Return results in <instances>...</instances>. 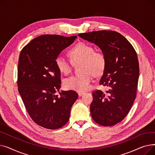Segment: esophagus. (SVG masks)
Returning <instances> with one entry per match:
<instances>
[{
	"mask_svg": "<svg viewBox=\"0 0 155 155\" xmlns=\"http://www.w3.org/2000/svg\"><path fill=\"white\" fill-rule=\"evenodd\" d=\"M85 94V92H78V95L80 97V96H82L83 94Z\"/></svg>",
	"mask_w": 155,
	"mask_h": 155,
	"instance_id": "1",
	"label": "esophagus"
}]
</instances>
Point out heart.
I'll list each match as a JSON object with an SVG mask.
<instances>
[{
	"label": "heart",
	"mask_w": 155,
	"mask_h": 155,
	"mask_svg": "<svg viewBox=\"0 0 155 155\" xmlns=\"http://www.w3.org/2000/svg\"><path fill=\"white\" fill-rule=\"evenodd\" d=\"M70 61L59 55L56 57L55 64L59 71L68 75L71 70V62L81 61L80 74L73 75L64 80V85L70 90L83 92L90 88L92 75H102L106 66V57L101 50H95L93 46L80 42L73 46L68 52Z\"/></svg>",
	"instance_id": "obj_1"
}]
</instances>
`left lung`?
I'll return each instance as SVG.
<instances>
[{
  "label": "left lung",
  "mask_w": 155,
  "mask_h": 155,
  "mask_svg": "<svg viewBox=\"0 0 155 155\" xmlns=\"http://www.w3.org/2000/svg\"><path fill=\"white\" fill-rule=\"evenodd\" d=\"M78 36L98 46L106 57V66L99 84L109 87L106 94L92 92L91 113L99 125L112 126L127 115L136 97L140 74L139 61L134 48L123 35L102 30Z\"/></svg>",
  "instance_id": "1"
}]
</instances>
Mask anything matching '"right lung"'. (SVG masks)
I'll return each instance as SVG.
<instances>
[{"label":"right lung","mask_w":155,"mask_h":155,"mask_svg":"<svg viewBox=\"0 0 155 155\" xmlns=\"http://www.w3.org/2000/svg\"><path fill=\"white\" fill-rule=\"evenodd\" d=\"M77 38L42 35L32 39L20 53L18 91L29 115L43 127L56 129L66 124L72 105L78 98L74 91L55 94L61 84L55 58Z\"/></svg>","instance_id":"1"}]
</instances>
